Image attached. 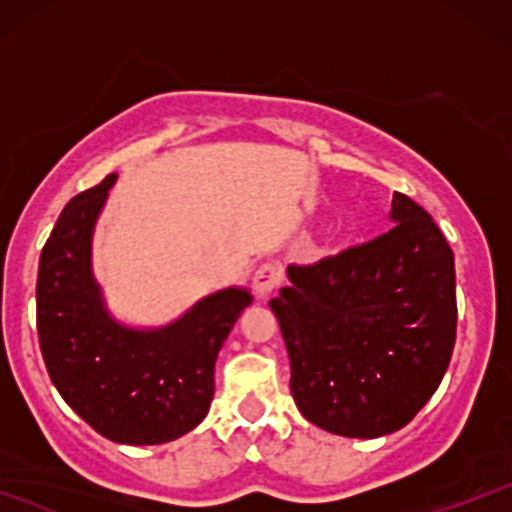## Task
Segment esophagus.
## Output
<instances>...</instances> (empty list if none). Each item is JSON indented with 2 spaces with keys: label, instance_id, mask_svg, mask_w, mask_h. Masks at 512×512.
<instances>
[{
  "label": "esophagus",
  "instance_id": "34e87169",
  "mask_svg": "<svg viewBox=\"0 0 512 512\" xmlns=\"http://www.w3.org/2000/svg\"><path fill=\"white\" fill-rule=\"evenodd\" d=\"M281 279H284V267L279 262H264L255 269V276H252V289L260 298H267L269 293L276 291L281 286Z\"/></svg>",
  "mask_w": 512,
  "mask_h": 512
}]
</instances>
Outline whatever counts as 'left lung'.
Wrapping results in <instances>:
<instances>
[{"label":"left lung","mask_w":512,"mask_h":512,"mask_svg":"<svg viewBox=\"0 0 512 512\" xmlns=\"http://www.w3.org/2000/svg\"><path fill=\"white\" fill-rule=\"evenodd\" d=\"M395 226L313 264H289L272 298L291 392L310 424L346 438L407 426L438 390L457 332L455 257L436 221L402 192Z\"/></svg>","instance_id":"obj_1"}]
</instances>
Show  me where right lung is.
<instances>
[{"label":"right lung","mask_w":512,"mask_h":512,"mask_svg":"<svg viewBox=\"0 0 512 512\" xmlns=\"http://www.w3.org/2000/svg\"><path fill=\"white\" fill-rule=\"evenodd\" d=\"M115 178L76 195L40 252L38 339L52 385L93 431L113 443L158 445L207 416L216 356L252 296L216 291L158 330L113 320L93 279L91 238Z\"/></svg>","instance_id":"add662e5"}]
</instances>
